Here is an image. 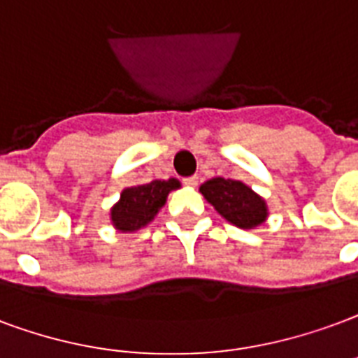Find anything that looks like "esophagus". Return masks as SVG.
<instances>
[{
  "instance_id": "esophagus-1",
  "label": "esophagus",
  "mask_w": 358,
  "mask_h": 358,
  "mask_svg": "<svg viewBox=\"0 0 358 358\" xmlns=\"http://www.w3.org/2000/svg\"><path fill=\"white\" fill-rule=\"evenodd\" d=\"M184 184L189 187H195L199 184V176H189V178H184Z\"/></svg>"
}]
</instances>
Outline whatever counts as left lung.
Listing matches in <instances>:
<instances>
[{"mask_svg": "<svg viewBox=\"0 0 358 358\" xmlns=\"http://www.w3.org/2000/svg\"><path fill=\"white\" fill-rule=\"evenodd\" d=\"M199 192L222 218L241 229H256L269 218L266 199L241 180L210 178Z\"/></svg>", "mask_w": 358, "mask_h": 358, "instance_id": "obj_1", "label": "left lung"}]
</instances>
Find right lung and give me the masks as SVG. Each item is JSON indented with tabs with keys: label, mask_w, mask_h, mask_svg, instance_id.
<instances>
[{
	"label": "right lung",
	"mask_w": 358,
	"mask_h": 358,
	"mask_svg": "<svg viewBox=\"0 0 358 358\" xmlns=\"http://www.w3.org/2000/svg\"><path fill=\"white\" fill-rule=\"evenodd\" d=\"M180 180H153L150 184L125 187L119 201L110 208V222L115 231L134 233L152 224L165 206L169 193L180 189Z\"/></svg>",
	"instance_id": "obj_1"
}]
</instances>
